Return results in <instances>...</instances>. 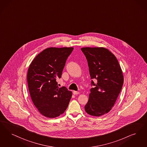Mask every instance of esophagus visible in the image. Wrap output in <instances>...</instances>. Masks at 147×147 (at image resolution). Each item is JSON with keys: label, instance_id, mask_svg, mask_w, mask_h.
<instances>
[{"label": "esophagus", "instance_id": "obj_1", "mask_svg": "<svg viewBox=\"0 0 147 147\" xmlns=\"http://www.w3.org/2000/svg\"><path fill=\"white\" fill-rule=\"evenodd\" d=\"M73 94H75V95L79 94V92H78V91H74L73 92Z\"/></svg>", "mask_w": 147, "mask_h": 147}]
</instances>
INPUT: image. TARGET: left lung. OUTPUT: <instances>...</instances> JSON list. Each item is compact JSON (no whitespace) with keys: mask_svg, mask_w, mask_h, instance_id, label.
Listing matches in <instances>:
<instances>
[{"mask_svg":"<svg viewBox=\"0 0 147 147\" xmlns=\"http://www.w3.org/2000/svg\"><path fill=\"white\" fill-rule=\"evenodd\" d=\"M81 50L88 61L91 85L94 86L85 110L91 115L100 117L114 105L123 85V72L116 57L108 49L83 47Z\"/></svg>","mask_w":147,"mask_h":147,"instance_id":"left-lung-1","label":"left lung"}]
</instances>
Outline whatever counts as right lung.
<instances>
[{
    "instance_id": "add662e5",
    "label": "right lung",
    "mask_w": 147,
    "mask_h": 147,
    "mask_svg": "<svg viewBox=\"0 0 147 147\" xmlns=\"http://www.w3.org/2000/svg\"><path fill=\"white\" fill-rule=\"evenodd\" d=\"M73 47H49L38 54L30 65L27 82L32 100L41 114L54 118L63 114L69 105L71 92L59 88L66 61Z\"/></svg>"
}]
</instances>
